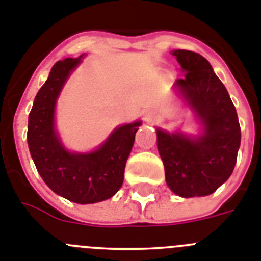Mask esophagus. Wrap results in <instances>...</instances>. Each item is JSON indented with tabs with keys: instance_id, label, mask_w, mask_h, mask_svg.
Listing matches in <instances>:
<instances>
[{
	"instance_id": "esophagus-1",
	"label": "esophagus",
	"mask_w": 261,
	"mask_h": 261,
	"mask_svg": "<svg viewBox=\"0 0 261 261\" xmlns=\"http://www.w3.org/2000/svg\"><path fill=\"white\" fill-rule=\"evenodd\" d=\"M143 119L146 123H153V122H156V119H158V115L155 114L153 112H151V110H147V112H144L143 114Z\"/></svg>"
}]
</instances>
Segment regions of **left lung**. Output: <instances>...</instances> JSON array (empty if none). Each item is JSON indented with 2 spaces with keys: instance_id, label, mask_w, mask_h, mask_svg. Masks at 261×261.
<instances>
[{
  "instance_id": "8db88e82",
  "label": "left lung",
  "mask_w": 261,
  "mask_h": 261,
  "mask_svg": "<svg viewBox=\"0 0 261 261\" xmlns=\"http://www.w3.org/2000/svg\"><path fill=\"white\" fill-rule=\"evenodd\" d=\"M172 55L184 73L173 88L193 113L199 133L156 127L165 181L174 194L184 198L209 196L234 171L240 146L237 110L203 56L187 49H173Z\"/></svg>"
}]
</instances>
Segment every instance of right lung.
<instances>
[{"label": "right lung", "instance_id": "obj_1", "mask_svg": "<svg viewBox=\"0 0 261 261\" xmlns=\"http://www.w3.org/2000/svg\"><path fill=\"white\" fill-rule=\"evenodd\" d=\"M59 60L52 67L29 115L27 143L35 167L47 187L72 202L87 205L112 198L123 184L126 162L142 121L118 126L98 148L72 152L63 144L55 123V110L63 87L83 62Z\"/></svg>", "mask_w": 261, "mask_h": 261}]
</instances>
